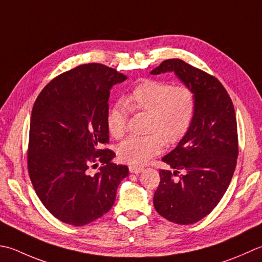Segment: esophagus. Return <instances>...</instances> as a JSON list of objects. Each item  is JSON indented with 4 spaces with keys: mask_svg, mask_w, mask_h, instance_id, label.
I'll list each match as a JSON object with an SVG mask.
<instances>
[{
    "mask_svg": "<svg viewBox=\"0 0 262 262\" xmlns=\"http://www.w3.org/2000/svg\"><path fill=\"white\" fill-rule=\"evenodd\" d=\"M129 171L132 173H140L143 171V167H138V166H129Z\"/></svg>",
    "mask_w": 262,
    "mask_h": 262,
    "instance_id": "34e87169",
    "label": "esophagus"
}]
</instances>
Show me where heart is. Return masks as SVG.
I'll return each instance as SVG.
<instances>
[{"label": "heart", "mask_w": 262, "mask_h": 262, "mask_svg": "<svg viewBox=\"0 0 262 262\" xmlns=\"http://www.w3.org/2000/svg\"><path fill=\"white\" fill-rule=\"evenodd\" d=\"M128 107L134 112L148 114L147 135L130 136L122 142L118 155L124 162L142 166L162 151L163 144H175L186 134L195 110V95L186 85L147 79L128 93L124 103L117 102L106 115L112 137H124L127 132Z\"/></svg>", "instance_id": "obj_1"}]
</instances>
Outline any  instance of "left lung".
<instances>
[{"label":"left lung","instance_id":"8db88e82","mask_svg":"<svg viewBox=\"0 0 262 262\" xmlns=\"http://www.w3.org/2000/svg\"><path fill=\"white\" fill-rule=\"evenodd\" d=\"M175 73L195 95V110L178 145L162 158L173 171H159L153 204L158 213L179 225L198 223L227 191L236 167L238 140L233 102L222 83L181 59H169L151 75Z\"/></svg>","mask_w":262,"mask_h":262}]
</instances>
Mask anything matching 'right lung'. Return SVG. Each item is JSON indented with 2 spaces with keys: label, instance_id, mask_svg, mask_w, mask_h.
I'll return each mask as SVG.
<instances>
[{
  "label": "right lung",
  "instance_id": "add662e5",
  "mask_svg": "<svg viewBox=\"0 0 262 262\" xmlns=\"http://www.w3.org/2000/svg\"><path fill=\"white\" fill-rule=\"evenodd\" d=\"M126 79L104 64L78 66L51 80L35 101L29 177L44 207L66 224L84 226L103 216L128 176V167L111 162L115 152L105 148L110 90Z\"/></svg>",
  "mask_w": 262,
  "mask_h": 262
}]
</instances>
